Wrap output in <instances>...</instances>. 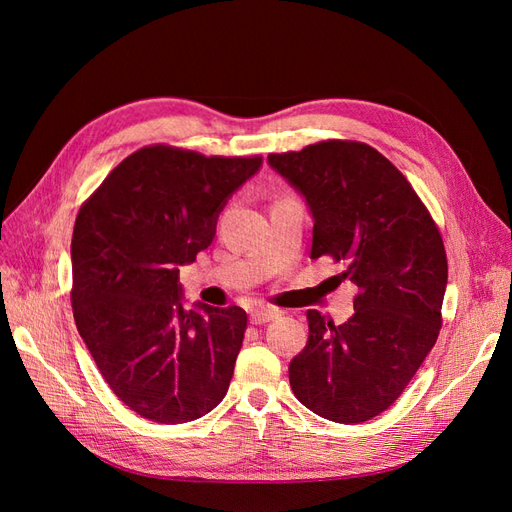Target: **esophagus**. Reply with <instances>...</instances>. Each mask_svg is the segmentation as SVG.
Masks as SVG:
<instances>
[{
    "label": "esophagus",
    "instance_id": "1",
    "mask_svg": "<svg viewBox=\"0 0 512 512\" xmlns=\"http://www.w3.org/2000/svg\"><path fill=\"white\" fill-rule=\"evenodd\" d=\"M277 316V309H271V307H256L250 312V320L252 324H262V322H269Z\"/></svg>",
    "mask_w": 512,
    "mask_h": 512
}]
</instances>
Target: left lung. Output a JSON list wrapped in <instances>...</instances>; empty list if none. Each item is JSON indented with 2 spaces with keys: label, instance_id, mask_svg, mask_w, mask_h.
Returning <instances> with one entry per match:
<instances>
[{
  "label": "left lung",
  "instance_id": "obj_1",
  "mask_svg": "<svg viewBox=\"0 0 512 512\" xmlns=\"http://www.w3.org/2000/svg\"><path fill=\"white\" fill-rule=\"evenodd\" d=\"M314 215L312 258L329 256L356 286L348 322L309 309L305 348L288 365L292 393L333 423L356 425L391 408L442 327L446 252L408 179L359 141L269 153Z\"/></svg>",
  "mask_w": 512,
  "mask_h": 512
}]
</instances>
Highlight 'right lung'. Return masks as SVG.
<instances>
[{
	"instance_id": "right-lung-1",
	"label": "right lung",
	"mask_w": 512,
	"mask_h": 512,
	"mask_svg": "<svg viewBox=\"0 0 512 512\" xmlns=\"http://www.w3.org/2000/svg\"><path fill=\"white\" fill-rule=\"evenodd\" d=\"M260 164L149 145L119 162L76 215V329L104 382L147 421H194L228 391L247 314L183 307L179 265L207 250L228 196Z\"/></svg>"
}]
</instances>
